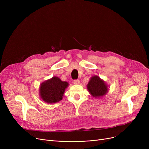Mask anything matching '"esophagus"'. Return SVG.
Returning <instances> with one entry per match:
<instances>
[{
    "label": "esophagus",
    "instance_id": "34e87169",
    "mask_svg": "<svg viewBox=\"0 0 149 149\" xmlns=\"http://www.w3.org/2000/svg\"><path fill=\"white\" fill-rule=\"evenodd\" d=\"M74 84H79L80 83V80H74Z\"/></svg>",
    "mask_w": 149,
    "mask_h": 149
}]
</instances>
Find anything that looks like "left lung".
Masks as SVG:
<instances>
[{"mask_svg":"<svg viewBox=\"0 0 149 149\" xmlns=\"http://www.w3.org/2000/svg\"><path fill=\"white\" fill-rule=\"evenodd\" d=\"M87 88L91 94L95 97L104 95L108 90L104 81L98 76H93L91 78Z\"/></svg>","mask_w":149,"mask_h":149,"instance_id":"obj_1","label":"left lung"}]
</instances>
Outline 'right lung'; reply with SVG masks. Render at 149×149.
Listing matches in <instances>:
<instances>
[{"label":"right lung","instance_id":"obj_1","mask_svg":"<svg viewBox=\"0 0 149 149\" xmlns=\"http://www.w3.org/2000/svg\"><path fill=\"white\" fill-rule=\"evenodd\" d=\"M68 86V83L62 81L59 78L54 77L41 84L40 97L48 103H57L62 99Z\"/></svg>","mask_w":149,"mask_h":149}]
</instances>
